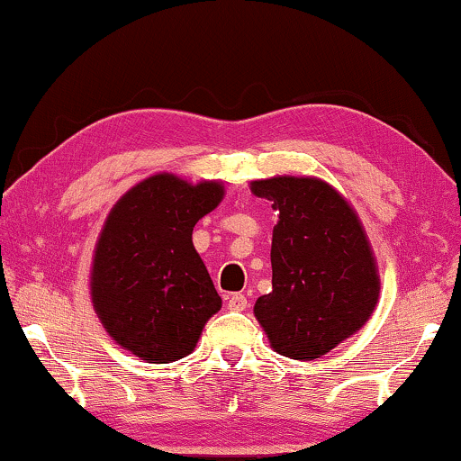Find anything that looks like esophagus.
Wrapping results in <instances>:
<instances>
[{"mask_svg": "<svg viewBox=\"0 0 461 461\" xmlns=\"http://www.w3.org/2000/svg\"><path fill=\"white\" fill-rule=\"evenodd\" d=\"M248 304H249V302L243 294H232V295H229V298H226V306H229V311L241 312V311H245V308H248Z\"/></svg>", "mask_w": 461, "mask_h": 461, "instance_id": "obj_1", "label": "esophagus"}]
</instances>
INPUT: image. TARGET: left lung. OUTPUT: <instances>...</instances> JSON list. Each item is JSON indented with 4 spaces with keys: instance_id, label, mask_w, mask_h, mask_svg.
<instances>
[{
    "instance_id": "obj_1",
    "label": "left lung",
    "mask_w": 461,
    "mask_h": 461,
    "mask_svg": "<svg viewBox=\"0 0 461 461\" xmlns=\"http://www.w3.org/2000/svg\"><path fill=\"white\" fill-rule=\"evenodd\" d=\"M251 193L273 201V292L254 314L270 346L314 361L357 333L380 300L377 262L355 207L314 176L254 180Z\"/></svg>"
}]
</instances>
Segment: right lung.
Returning <instances> with one entry per match:
<instances>
[{
    "instance_id": "obj_1",
    "label": "right lung",
    "mask_w": 461,
    "mask_h": 461,
    "mask_svg": "<svg viewBox=\"0 0 461 461\" xmlns=\"http://www.w3.org/2000/svg\"><path fill=\"white\" fill-rule=\"evenodd\" d=\"M224 199V185L155 174L106 216L94 248L90 295L106 333L147 363L191 355L222 308L193 229Z\"/></svg>"
}]
</instances>
